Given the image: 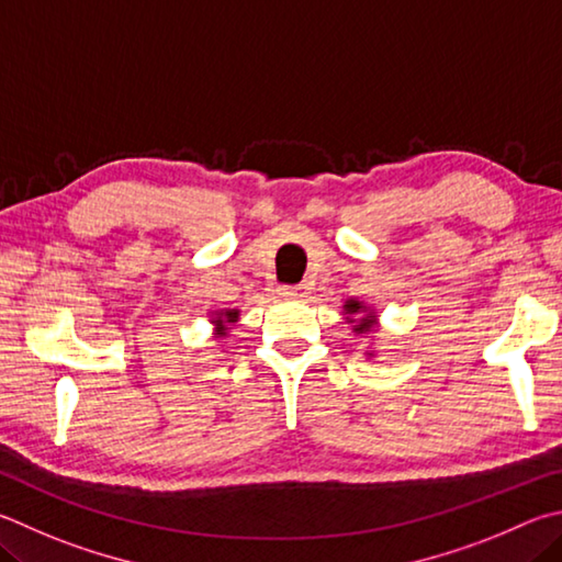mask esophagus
<instances>
[{
  "mask_svg": "<svg viewBox=\"0 0 562 562\" xmlns=\"http://www.w3.org/2000/svg\"><path fill=\"white\" fill-rule=\"evenodd\" d=\"M310 284L302 282V284H284V288L280 290L282 297H290V300H304L310 294Z\"/></svg>",
  "mask_w": 562,
  "mask_h": 562,
  "instance_id": "esophagus-1",
  "label": "esophagus"
}]
</instances>
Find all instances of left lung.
Returning <instances> with one entry per match:
<instances>
[{"label": "left lung", "instance_id": "obj_1", "mask_svg": "<svg viewBox=\"0 0 562 562\" xmlns=\"http://www.w3.org/2000/svg\"><path fill=\"white\" fill-rule=\"evenodd\" d=\"M344 312H346V314H359V322L351 319V322H356V326H353V331H356V334H369V331L373 329L375 316H373L371 312H366V307H363L361 302L349 300V302L344 304Z\"/></svg>", "mask_w": 562, "mask_h": 562}]
</instances>
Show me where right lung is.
<instances>
[{
	"mask_svg": "<svg viewBox=\"0 0 562 562\" xmlns=\"http://www.w3.org/2000/svg\"><path fill=\"white\" fill-rule=\"evenodd\" d=\"M223 315L227 316L226 321L222 319ZM236 319H238V312H236V310H231V312H226V314H221L218 319H216V324H218V336H226V331H228V329H226V322H236Z\"/></svg>",
	"mask_w": 562,
	"mask_h": 562,
	"instance_id": "1",
	"label": "right lung"
}]
</instances>
